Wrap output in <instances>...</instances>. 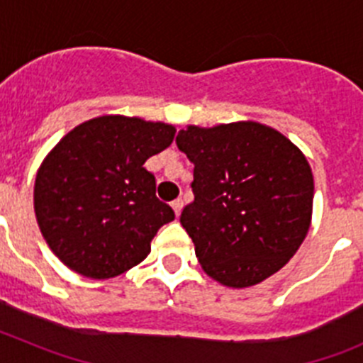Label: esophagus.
I'll return each instance as SVG.
<instances>
[{
    "label": "esophagus",
    "mask_w": 363,
    "mask_h": 363,
    "mask_svg": "<svg viewBox=\"0 0 363 363\" xmlns=\"http://www.w3.org/2000/svg\"><path fill=\"white\" fill-rule=\"evenodd\" d=\"M171 205H172V209H174L176 216H179V213H182V209H184V201H182V200H179V198H178V200L172 201Z\"/></svg>",
    "instance_id": "obj_1"
}]
</instances>
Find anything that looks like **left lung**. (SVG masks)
I'll list each match as a JSON object with an SVG mask.
<instances>
[{
  "mask_svg": "<svg viewBox=\"0 0 363 363\" xmlns=\"http://www.w3.org/2000/svg\"><path fill=\"white\" fill-rule=\"evenodd\" d=\"M176 145L194 163V201L179 221L203 271L249 287L280 271L311 225L314 182L306 156L256 121L187 127Z\"/></svg>",
  "mask_w": 363,
  "mask_h": 363,
  "instance_id": "1",
  "label": "left lung"
}]
</instances>
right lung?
I'll list each match as a JSON object with an SVG mask.
<instances>
[{"label":"right lung","mask_w":363,"mask_h":363,"mask_svg":"<svg viewBox=\"0 0 363 363\" xmlns=\"http://www.w3.org/2000/svg\"><path fill=\"white\" fill-rule=\"evenodd\" d=\"M174 127L101 116L70 130L41 163L34 209L54 255L78 274L114 278L147 258L174 220L143 163L172 143Z\"/></svg>","instance_id":"add662e5"}]
</instances>
